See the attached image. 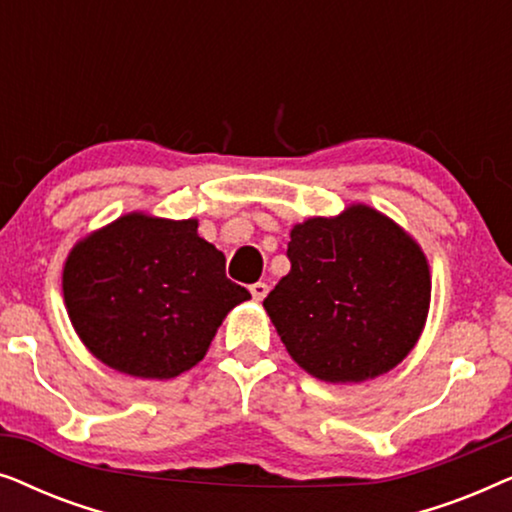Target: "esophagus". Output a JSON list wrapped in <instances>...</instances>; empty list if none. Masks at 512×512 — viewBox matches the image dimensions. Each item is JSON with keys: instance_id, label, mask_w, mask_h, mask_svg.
<instances>
[{"instance_id": "34e87169", "label": "esophagus", "mask_w": 512, "mask_h": 512, "mask_svg": "<svg viewBox=\"0 0 512 512\" xmlns=\"http://www.w3.org/2000/svg\"><path fill=\"white\" fill-rule=\"evenodd\" d=\"M249 291H251V296H254V300H263L265 296H268L270 286L265 282H256V284L249 286Z\"/></svg>"}]
</instances>
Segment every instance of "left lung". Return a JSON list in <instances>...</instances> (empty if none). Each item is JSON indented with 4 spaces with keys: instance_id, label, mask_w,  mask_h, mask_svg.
<instances>
[{
    "instance_id": "obj_1",
    "label": "left lung",
    "mask_w": 512,
    "mask_h": 512,
    "mask_svg": "<svg viewBox=\"0 0 512 512\" xmlns=\"http://www.w3.org/2000/svg\"><path fill=\"white\" fill-rule=\"evenodd\" d=\"M289 275L263 300L291 359L324 382H363L398 366L431 300L424 251L366 205L291 230Z\"/></svg>"
}]
</instances>
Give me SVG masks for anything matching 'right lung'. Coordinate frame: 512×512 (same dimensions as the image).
<instances>
[{
    "label": "right lung",
    "instance_id": "add662e5",
    "mask_svg": "<svg viewBox=\"0 0 512 512\" xmlns=\"http://www.w3.org/2000/svg\"><path fill=\"white\" fill-rule=\"evenodd\" d=\"M62 293L93 356L146 380H170L202 361L221 321L251 298L226 277V256L198 221L125 214L69 251Z\"/></svg>",
    "mask_w": 512,
    "mask_h": 512
}]
</instances>
